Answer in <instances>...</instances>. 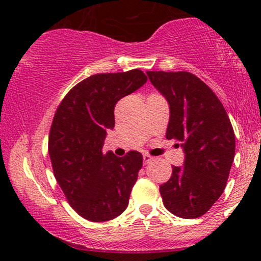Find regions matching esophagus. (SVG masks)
Returning <instances> with one entry per match:
<instances>
[{
	"label": "esophagus",
	"instance_id": "1",
	"mask_svg": "<svg viewBox=\"0 0 261 261\" xmlns=\"http://www.w3.org/2000/svg\"><path fill=\"white\" fill-rule=\"evenodd\" d=\"M153 160V156H151L149 154H144V164L145 165H147Z\"/></svg>",
	"mask_w": 261,
	"mask_h": 261
}]
</instances>
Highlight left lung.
Returning <instances> with one entry per match:
<instances>
[{
	"instance_id": "obj_1",
	"label": "left lung",
	"mask_w": 261,
	"mask_h": 261,
	"mask_svg": "<svg viewBox=\"0 0 261 261\" xmlns=\"http://www.w3.org/2000/svg\"><path fill=\"white\" fill-rule=\"evenodd\" d=\"M170 106L166 139L183 147V166L160 185L164 205L181 219H196L212 208L226 188L235 155V135L222 103L212 89L187 71H147Z\"/></svg>"
}]
</instances>
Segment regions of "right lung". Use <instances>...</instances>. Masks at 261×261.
<instances>
[{
	"instance_id": "1",
	"label": "right lung",
	"mask_w": 261,
	"mask_h": 261,
	"mask_svg": "<svg viewBox=\"0 0 261 261\" xmlns=\"http://www.w3.org/2000/svg\"><path fill=\"white\" fill-rule=\"evenodd\" d=\"M141 70L94 74L67 92L53 117L48 154L53 173L69 204L84 219L105 222L128 206L142 167L138 151L103 154L107 130L115 126L117 101L141 88Z\"/></svg>"
}]
</instances>
